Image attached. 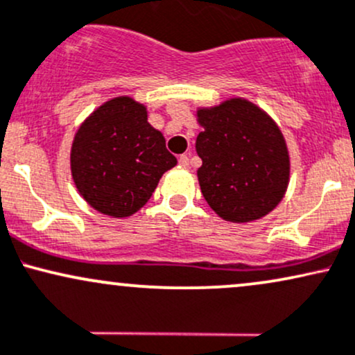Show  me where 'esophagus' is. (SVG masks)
Returning a JSON list of instances; mask_svg holds the SVG:
<instances>
[{
  "mask_svg": "<svg viewBox=\"0 0 355 355\" xmlns=\"http://www.w3.org/2000/svg\"><path fill=\"white\" fill-rule=\"evenodd\" d=\"M179 166L181 167H189V156H181L179 157Z\"/></svg>",
  "mask_w": 355,
  "mask_h": 355,
  "instance_id": "34e87169",
  "label": "esophagus"
}]
</instances>
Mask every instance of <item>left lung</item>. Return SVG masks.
Returning <instances> with one entry per match:
<instances>
[{
  "label": "left lung",
  "instance_id": "1",
  "mask_svg": "<svg viewBox=\"0 0 355 355\" xmlns=\"http://www.w3.org/2000/svg\"><path fill=\"white\" fill-rule=\"evenodd\" d=\"M196 121L198 181L211 209L231 223L272 213L290 182L288 147L277 122L241 97L198 107Z\"/></svg>",
  "mask_w": 355,
  "mask_h": 355
}]
</instances>
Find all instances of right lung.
I'll return each instance as SVG.
<instances>
[{"instance_id": "add662e5", "label": "right lung", "mask_w": 355, "mask_h": 355, "mask_svg": "<svg viewBox=\"0 0 355 355\" xmlns=\"http://www.w3.org/2000/svg\"><path fill=\"white\" fill-rule=\"evenodd\" d=\"M176 164L164 135L147 122V107L129 95L97 107L71 142L75 188L87 205L110 218L137 213Z\"/></svg>"}]
</instances>
